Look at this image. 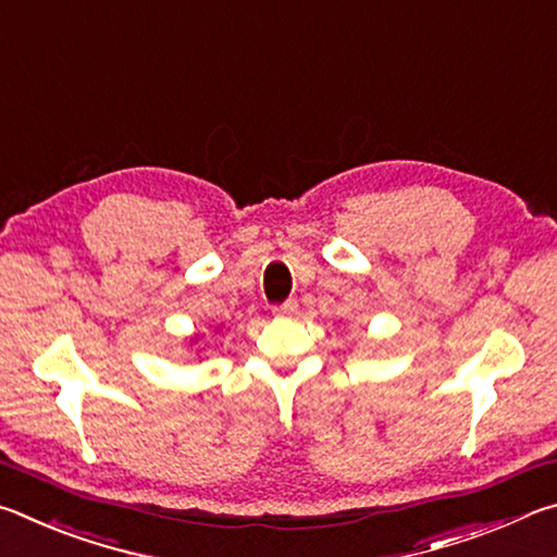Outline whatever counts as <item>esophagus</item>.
Segmentation results:
<instances>
[{"label":"esophagus","mask_w":557,"mask_h":557,"mask_svg":"<svg viewBox=\"0 0 557 557\" xmlns=\"http://www.w3.org/2000/svg\"><path fill=\"white\" fill-rule=\"evenodd\" d=\"M297 307H299L297 299H287L285 305H277V307H275V314H277V317H292V314L297 312Z\"/></svg>","instance_id":"1"}]
</instances>
